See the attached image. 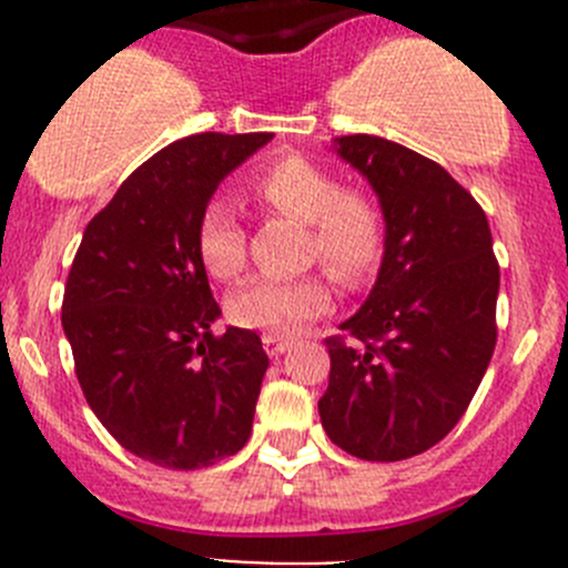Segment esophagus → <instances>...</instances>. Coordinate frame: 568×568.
Listing matches in <instances>:
<instances>
[{"mask_svg":"<svg viewBox=\"0 0 568 568\" xmlns=\"http://www.w3.org/2000/svg\"><path fill=\"white\" fill-rule=\"evenodd\" d=\"M263 348H266V354H272V357H280V354L288 352L291 341L283 335H263Z\"/></svg>","mask_w":568,"mask_h":568,"instance_id":"esophagus-1","label":"esophagus"}]
</instances>
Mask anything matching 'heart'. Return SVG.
<instances>
[{"mask_svg":"<svg viewBox=\"0 0 568 568\" xmlns=\"http://www.w3.org/2000/svg\"><path fill=\"white\" fill-rule=\"evenodd\" d=\"M268 209L307 225V257L341 285L357 288L379 266L385 250V214L363 189L341 186L337 178L300 153H288L261 170L252 183ZM197 255L216 280H233L247 261V236L225 200H211L197 222ZM332 291L324 277H255L227 296L233 324L263 332H296L329 311Z\"/></svg>","mask_w":568,"mask_h":568,"instance_id":"heart-1","label":"heart"}]
</instances>
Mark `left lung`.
I'll use <instances>...</instances> for the list:
<instances>
[{
    "instance_id": "8db88e82",
    "label": "left lung",
    "mask_w": 568,
    "mask_h": 568,
    "mask_svg": "<svg viewBox=\"0 0 568 568\" xmlns=\"http://www.w3.org/2000/svg\"><path fill=\"white\" fill-rule=\"evenodd\" d=\"M385 214V255L365 305L326 337V437L365 462L434 448L467 412L497 343L500 266L484 209L432 159L371 134L337 136Z\"/></svg>"
}]
</instances>
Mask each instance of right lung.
I'll use <instances>...</instances> for the list:
<instances>
[{
	"mask_svg": "<svg viewBox=\"0 0 568 568\" xmlns=\"http://www.w3.org/2000/svg\"><path fill=\"white\" fill-rule=\"evenodd\" d=\"M272 134L183 136L134 170L84 227L62 329L90 409L129 454L200 469L247 445L268 357L252 329L214 335L220 305L197 222Z\"/></svg>",
	"mask_w": 568,
	"mask_h": 568,
	"instance_id": "add662e5",
	"label": "right lung"
}]
</instances>
